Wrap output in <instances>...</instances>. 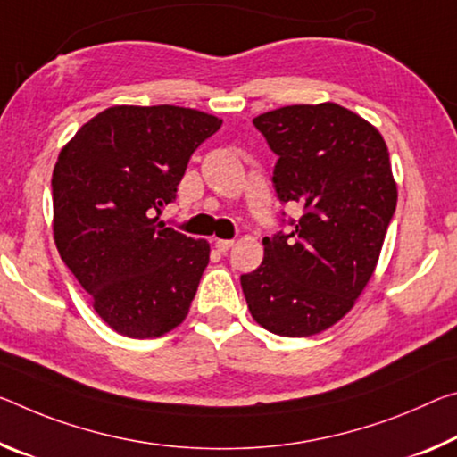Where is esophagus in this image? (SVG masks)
Here are the masks:
<instances>
[{"mask_svg": "<svg viewBox=\"0 0 457 457\" xmlns=\"http://www.w3.org/2000/svg\"><path fill=\"white\" fill-rule=\"evenodd\" d=\"M231 245H234V240H215V248L220 252H228Z\"/></svg>", "mask_w": 457, "mask_h": 457, "instance_id": "1", "label": "esophagus"}]
</instances>
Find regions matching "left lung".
I'll return each mask as SVG.
<instances>
[{
    "label": "left lung",
    "mask_w": 457,
    "mask_h": 457,
    "mask_svg": "<svg viewBox=\"0 0 457 457\" xmlns=\"http://www.w3.org/2000/svg\"><path fill=\"white\" fill-rule=\"evenodd\" d=\"M254 126L278 156V199L303 215L291 234L264 237L242 291L264 329L309 337L342 320L378 264L398 197L388 148L370 121L331 101L278 107Z\"/></svg>",
    "instance_id": "1"
}]
</instances>
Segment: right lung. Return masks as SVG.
I'll return each mask as SVG.
<instances>
[{"instance_id": "add662e5", "label": "right lung", "mask_w": 457, "mask_h": 457, "mask_svg": "<svg viewBox=\"0 0 457 457\" xmlns=\"http://www.w3.org/2000/svg\"><path fill=\"white\" fill-rule=\"evenodd\" d=\"M221 120L177 105H113L64 144L53 170V234L96 313L134 339L161 337L189 313L207 240L158 221L195 150Z\"/></svg>"}]
</instances>
